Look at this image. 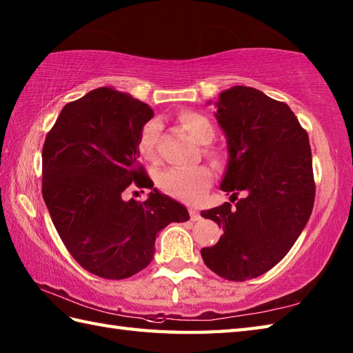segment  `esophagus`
Instances as JSON below:
<instances>
[{
  "mask_svg": "<svg viewBox=\"0 0 353 353\" xmlns=\"http://www.w3.org/2000/svg\"><path fill=\"white\" fill-rule=\"evenodd\" d=\"M190 219L192 220V221H197V220H200L201 216H200V214H199V211H196V209H190Z\"/></svg>",
  "mask_w": 353,
  "mask_h": 353,
  "instance_id": "obj_1",
  "label": "esophagus"
}]
</instances>
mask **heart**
Here are the masks:
<instances>
[{"instance_id":"b5f03b06","label":"heart","mask_w":353,"mask_h":353,"mask_svg":"<svg viewBox=\"0 0 353 353\" xmlns=\"http://www.w3.org/2000/svg\"><path fill=\"white\" fill-rule=\"evenodd\" d=\"M179 123L191 137L200 144H208L215 137L214 124L209 119L194 110H185L179 115ZM159 133V123L152 119L142 127L138 137L137 148L141 157L145 161L156 159V139ZM205 154L209 157L214 167H223V154L215 148H205ZM212 182V172L205 165H197L191 168H168L161 171L156 177V185L167 196L185 201L196 203L209 190Z\"/></svg>"}]
</instances>
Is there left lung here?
Masks as SVG:
<instances>
[{"label":"left lung","mask_w":353,"mask_h":353,"mask_svg":"<svg viewBox=\"0 0 353 353\" xmlns=\"http://www.w3.org/2000/svg\"><path fill=\"white\" fill-rule=\"evenodd\" d=\"M215 115L229 145L221 190L234 205L201 211L224 234L200 253L214 273L243 282L273 268L310 220L316 197L311 147L288 104L254 88L221 92Z\"/></svg>","instance_id":"left-lung-1"}]
</instances>
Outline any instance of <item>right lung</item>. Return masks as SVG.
<instances>
[{"mask_svg":"<svg viewBox=\"0 0 353 353\" xmlns=\"http://www.w3.org/2000/svg\"><path fill=\"white\" fill-rule=\"evenodd\" d=\"M153 118L148 104L99 88L65 104L42 148V197L66 250L86 272L125 279L153 259L156 235L190 220L176 200L153 190L145 201L123 192L153 188L137 142Z\"/></svg>","mask_w":353,"mask_h":353,"instance_id":"add662e5","label":"right lung"}]
</instances>
